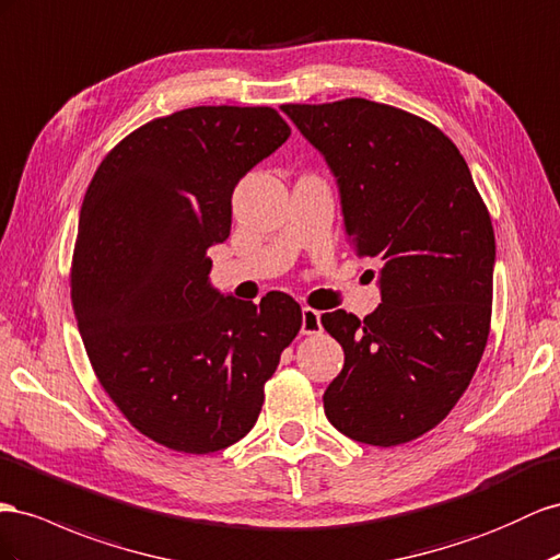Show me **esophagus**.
<instances>
[{
    "label": "esophagus",
    "instance_id": "1",
    "mask_svg": "<svg viewBox=\"0 0 560 560\" xmlns=\"http://www.w3.org/2000/svg\"><path fill=\"white\" fill-rule=\"evenodd\" d=\"M320 329H323L320 313L308 306L301 311V335H320Z\"/></svg>",
    "mask_w": 560,
    "mask_h": 560
}]
</instances>
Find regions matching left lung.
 I'll return each mask as SVG.
<instances>
[{
    "label": "left lung",
    "mask_w": 560,
    "mask_h": 560,
    "mask_svg": "<svg viewBox=\"0 0 560 560\" xmlns=\"http://www.w3.org/2000/svg\"><path fill=\"white\" fill-rule=\"evenodd\" d=\"M282 113L337 176L358 256L382 261V304L331 311L343 349L325 390L331 427L358 443L402 445L450 415L486 351L494 231L457 145L435 125L368 98Z\"/></svg>",
    "instance_id": "8db88e82"
}]
</instances>
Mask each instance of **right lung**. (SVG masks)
I'll return each instance as SVG.
<instances>
[{"mask_svg": "<svg viewBox=\"0 0 560 560\" xmlns=\"http://www.w3.org/2000/svg\"><path fill=\"white\" fill-rule=\"evenodd\" d=\"M290 133L268 105H198L131 131L86 188L70 268L84 349L129 424L170 450L245 438L301 329L290 294L217 292L207 256L231 235L237 180Z\"/></svg>", "mask_w": 560, "mask_h": 560, "instance_id": "obj_1", "label": "right lung"}]
</instances>
